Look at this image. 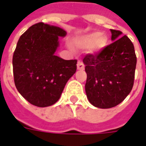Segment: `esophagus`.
<instances>
[{"label": "esophagus", "instance_id": "esophagus-1", "mask_svg": "<svg viewBox=\"0 0 146 146\" xmlns=\"http://www.w3.org/2000/svg\"><path fill=\"white\" fill-rule=\"evenodd\" d=\"M77 68H78V70H84V68H85L84 64H83L82 61H78V64H77Z\"/></svg>", "mask_w": 146, "mask_h": 146}]
</instances>
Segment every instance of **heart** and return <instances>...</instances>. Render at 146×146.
<instances>
[{
    "instance_id": "obj_1",
    "label": "heart",
    "mask_w": 146,
    "mask_h": 146,
    "mask_svg": "<svg viewBox=\"0 0 146 146\" xmlns=\"http://www.w3.org/2000/svg\"><path fill=\"white\" fill-rule=\"evenodd\" d=\"M108 44L107 36L101 35L100 32H92L87 34L80 39L79 45L83 48H90L92 53L100 52Z\"/></svg>"
}]
</instances>
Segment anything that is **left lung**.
Segmentation results:
<instances>
[{
    "label": "left lung",
    "instance_id": "obj_1",
    "mask_svg": "<svg viewBox=\"0 0 146 146\" xmlns=\"http://www.w3.org/2000/svg\"><path fill=\"white\" fill-rule=\"evenodd\" d=\"M111 42L100 52L83 58L87 75L85 86L89 101L100 108L120 104L134 86L137 57L133 43L122 32L110 30Z\"/></svg>",
    "mask_w": 146,
    "mask_h": 146
}]
</instances>
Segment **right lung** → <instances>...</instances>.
<instances>
[{
	"label": "right lung",
	"mask_w": 146,
	"mask_h": 146,
	"mask_svg": "<svg viewBox=\"0 0 146 146\" xmlns=\"http://www.w3.org/2000/svg\"><path fill=\"white\" fill-rule=\"evenodd\" d=\"M66 31L44 23L34 24L20 36L13 54L15 87L31 104L47 107L58 101L65 85L77 69V60L55 55L59 37Z\"/></svg>",
	"instance_id": "right-lung-1"
}]
</instances>
